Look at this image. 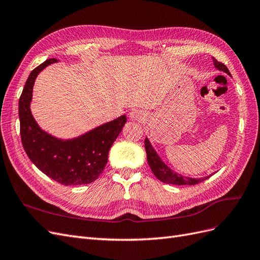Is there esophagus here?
Returning a JSON list of instances; mask_svg holds the SVG:
<instances>
[{
  "instance_id": "1",
  "label": "esophagus",
  "mask_w": 260,
  "mask_h": 260,
  "mask_svg": "<svg viewBox=\"0 0 260 260\" xmlns=\"http://www.w3.org/2000/svg\"><path fill=\"white\" fill-rule=\"evenodd\" d=\"M130 118L132 120H137V121H142L145 119V114L140 112V111H133L130 113Z\"/></svg>"
}]
</instances>
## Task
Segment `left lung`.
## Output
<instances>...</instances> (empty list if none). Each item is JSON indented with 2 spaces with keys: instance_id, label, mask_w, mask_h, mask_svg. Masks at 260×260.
I'll use <instances>...</instances> for the list:
<instances>
[{
  "instance_id": "obj_1",
  "label": "left lung",
  "mask_w": 260,
  "mask_h": 260,
  "mask_svg": "<svg viewBox=\"0 0 260 260\" xmlns=\"http://www.w3.org/2000/svg\"><path fill=\"white\" fill-rule=\"evenodd\" d=\"M212 61H214V66L218 70L231 76L229 69H228L226 66L223 65L222 62L218 61L214 57H212ZM144 144H145L147 162L149 165V167H151L155 177L158 180H160L164 183L177 184V185H193V184H198L200 182H203V181H205L206 179H208L211 176V175H209V176H206L204 178H190V177H184L182 175H179L176 171L171 170L167 166V165L162 161V159L160 158L159 155L157 154L155 148L153 147V145L151 144V142H149V140L147 138L144 141Z\"/></svg>"
}]
</instances>
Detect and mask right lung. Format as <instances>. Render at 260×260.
<instances>
[{"instance_id": "obj_1", "label": "right lung", "mask_w": 260, "mask_h": 260, "mask_svg": "<svg viewBox=\"0 0 260 260\" xmlns=\"http://www.w3.org/2000/svg\"><path fill=\"white\" fill-rule=\"evenodd\" d=\"M57 61L56 58L46 59L31 72L26 81L18 104L21 143L36 167L56 182L89 184L103 172L109 149L127 122V117L122 115L74 139H58L42 130L31 114L32 90L40 72Z\"/></svg>"}]
</instances>
